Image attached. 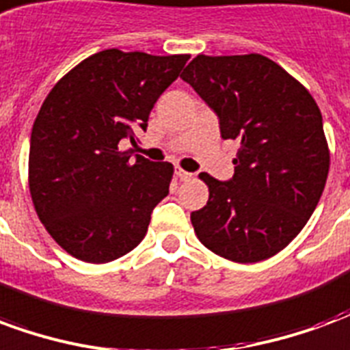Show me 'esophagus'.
<instances>
[{
  "mask_svg": "<svg viewBox=\"0 0 350 350\" xmlns=\"http://www.w3.org/2000/svg\"><path fill=\"white\" fill-rule=\"evenodd\" d=\"M176 178H178L180 182H189L191 178H193V174H191V172H185L182 168H178V170H176Z\"/></svg>",
  "mask_w": 350,
  "mask_h": 350,
  "instance_id": "34e87169",
  "label": "esophagus"
}]
</instances>
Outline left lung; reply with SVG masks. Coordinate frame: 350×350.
<instances>
[{
    "label": "left lung",
    "mask_w": 350,
    "mask_h": 350,
    "mask_svg": "<svg viewBox=\"0 0 350 350\" xmlns=\"http://www.w3.org/2000/svg\"><path fill=\"white\" fill-rule=\"evenodd\" d=\"M236 140L234 176L202 172L210 198L191 213L198 240L234 262L273 257L298 236L330 168L323 116L311 93L260 54L202 56L182 72Z\"/></svg>",
    "instance_id": "8db88e82"
}]
</instances>
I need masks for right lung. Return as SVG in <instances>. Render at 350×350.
Listing matches in <instances>:
<instances>
[{"mask_svg": "<svg viewBox=\"0 0 350 350\" xmlns=\"http://www.w3.org/2000/svg\"><path fill=\"white\" fill-rule=\"evenodd\" d=\"M187 59L103 50L42 103L29 142V193L49 234L72 257L110 262L142 242L174 167L122 146L146 131L153 105Z\"/></svg>", "mask_w": 350, "mask_h": 350, "instance_id": "right-lung-1", "label": "right lung"}]
</instances>
